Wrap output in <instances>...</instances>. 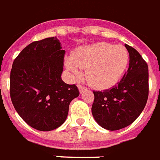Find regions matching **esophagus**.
Here are the masks:
<instances>
[{"label":"esophagus","instance_id":"obj_1","mask_svg":"<svg viewBox=\"0 0 160 160\" xmlns=\"http://www.w3.org/2000/svg\"><path fill=\"white\" fill-rule=\"evenodd\" d=\"M78 88H79L80 93H82V92H85V91L86 90V87H85V86H80V85H79V86H78Z\"/></svg>","mask_w":160,"mask_h":160}]
</instances>
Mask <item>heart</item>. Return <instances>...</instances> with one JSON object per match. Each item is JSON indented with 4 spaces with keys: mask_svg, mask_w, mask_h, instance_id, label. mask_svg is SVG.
Instances as JSON below:
<instances>
[{
    "mask_svg": "<svg viewBox=\"0 0 160 160\" xmlns=\"http://www.w3.org/2000/svg\"><path fill=\"white\" fill-rule=\"evenodd\" d=\"M129 52L122 45L97 42L79 47L72 57L65 59V67L73 76L86 68V79L99 89L116 85L125 74L129 63Z\"/></svg>",
    "mask_w": 160,
    "mask_h": 160,
    "instance_id": "heart-1",
    "label": "heart"
}]
</instances>
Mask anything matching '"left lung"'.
<instances>
[{
  "instance_id": "left-lung-1",
  "label": "left lung",
  "mask_w": 160,
  "mask_h": 160,
  "mask_svg": "<svg viewBox=\"0 0 160 160\" xmlns=\"http://www.w3.org/2000/svg\"><path fill=\"white\" fill-rule=\"evenodd\" d=\"M125 46L130 62L122 80L111 89L93 92V118L108 131L120 130L132 124L144 109L148 98V64L136 49Z\"/></svg>"
}]
</instances>
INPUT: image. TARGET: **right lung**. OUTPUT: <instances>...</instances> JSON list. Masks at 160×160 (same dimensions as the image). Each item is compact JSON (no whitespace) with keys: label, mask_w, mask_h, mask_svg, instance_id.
I'll return each instance as SVG.
<instances>
[{"label":"right lung","mask_w":160,"mask_h":160,"mask_svg":"<svg viewBox=\"0 0 160 160\" xmlns=\"http://www.w3.org/2000/svg\"><path fill=\"white\" fill-rule=\"evenodd\" d=\"M65 51L57 37L27 46L12 63L10 96L14 108L29 126L52 131L64 123L71 101L80 95L75 85L63 82Z\"/></svg>","instance_id":"right-lung-1"}]
</instances>
